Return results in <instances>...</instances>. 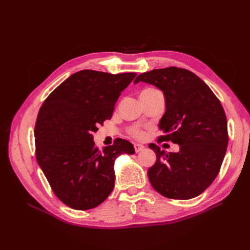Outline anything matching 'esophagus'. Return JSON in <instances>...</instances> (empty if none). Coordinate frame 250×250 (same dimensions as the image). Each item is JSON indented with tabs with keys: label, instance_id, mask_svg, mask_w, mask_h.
I'll use <instances>...</instances> for the list:
<instances>
[{
	"label": "esophagus",
	"instance_id": "1",
	"mask_svg": "<svg viewBox=\"0 0 250 250\" xmlns=\"http://www.w3.org/2000/svg\"><path fill=\"white\" fill-rule=\"evenodd\" d=\"M133 148H134L135 152H140V151H142L145 147L141 145V144H133Z\"/></svg>",
	"mask_w": 250,
	"mask_h": 250
}]
</instances>
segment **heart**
<instances>
[{"label": "heart", "instance_id": "heart-1", "mask_svg": "<svg viewBox=\"0 0 250 250\" xmlns=\"http://www.w3.org/2000/svg\"><path fill=\"white\" fill-rule=\"evenodd\" d=\"M154 92H157V89H154V88H145L144 90H142L141 93V97H144V96H147L151 93H154ZM128 133H129L131 137H133L134 139H138V140H142L144 139V137H145V132H144V130L142 129V128L140 126H130L129 128H128Z\"/></svg>", "mask_w": 250, "mask_h": 250}]
</instances>
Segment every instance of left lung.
Wrapping results in <instances>:
<instances>
[{"mask_svg": "<svg viewBox=\"0 0 250 250\" xmlns=\"http://www.w3.org/2000/svg\"><path fill=\"white\" fill-rule=\"evenodd\" d=\"M150 83L163 90L166 112L158 141L178 144L177 153L149 148L156 154L148 170L151 186L170 199H191L213 183L229 143L228 120L215 94L197 75L169 66L140 74L134 83Z\"/></svg>", "mask_w": 250, "mask_h": 250, "instance_id": "8db88e82", "label": "left lung"}]
</instances>
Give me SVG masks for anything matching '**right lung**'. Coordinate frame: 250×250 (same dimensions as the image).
<instances>
[{
    "label": "right lung",
    "instance_id": "add662e5",
    "mask_svg": "<svg viewBox=\"0 0 250 250\" xmlns=\"http://www.w3.org/2000/svg\"><path fill=\"white\" fill-rule=\"evenodd\" d=\"M135 76L83 70L64 80L41 106L34 128L36 161L65 206L85 210L101 204L115 186L117 156L134 153L132 144L123 139L99 150L93 132L111 119L121 92Z\"/></svg>",
    "mask_w": 250,
    "mask_h": 250
}]
</instances>
